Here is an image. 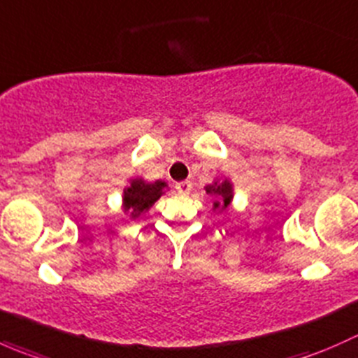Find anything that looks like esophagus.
Instances as JSON below:
<instances>
[{
  "label": "esophagus",
  "mask_w": 358,
  "mask_h": 358,
  "mask_svg": "<svg viewBox=\"0 0 358 358\" xmlns=\"http://www.w3.org/2000/svg\"><path fill=\"white\" fill-rule=\"evenodd\" d=\"M175 189L178 190V194H189L192 190V182L190 180H183V182L176 183Z\"/></svg>",
  "instance_id": "34e87169"
}]
</instances>
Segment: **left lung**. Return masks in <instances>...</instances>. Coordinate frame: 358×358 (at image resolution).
Returning <instances> with one entry per match:
<instances>
[{"label":"left lung","instance_id":"8db88e82","mask_svg":"<svg viewBox=\"0 0 358 358\" xmlns=\"http://www.w3.org/2000/svg\"><path fill=\"white\" fill-rule=\"evenodd\" d=\"M206 192L218 196L220 201L215 202V208H218V206H222V208H227L230 199H232V185H230L227 180L223 183H220V185H216V183H215V185H208V187H206Z\"/></svg>","mask_w":358,"mask_h":358}]
</instances>
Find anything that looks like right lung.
Listing matches in <instances>:
<instances>
[{
  "label": "right lung",
  "instance_id": "obj_1",
  "mask_svg": "<svg viewBox=\"0 0 358 358\" xmlns=\"http://www.w3.org/2000/svg\"><path fill=\"white\" fill-rule=\"evenodd\" d=\"M164 187L166 183L161 182V180L154 183H147L143 180H133L131 185L124 190V209L131 213L133 218H136L140 213L147 211L162 196Z\"/></svg>",
  "mask_w": 358,
  "mask_h": 358
}]
</instances>
